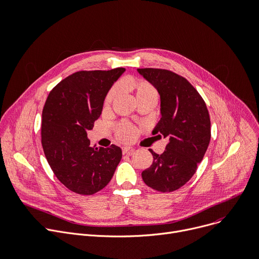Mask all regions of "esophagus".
<instances>
[{
    "instance_id": "esophagus-1",
    "label": "esophagus",
    "mask_w": 259,
    "mask_h": 259,
    "mask_svg": "<svg viewBox=\"0 0 259 259\" xmlns=\"http://www.w3.org/2000/svg\"><path fill=\"white\" fill-rule=\"evenodd\" d=\"M122 151H123V154H130L131 152H133V148H131V147H123Z\"/></svg>"
}]
</instances>
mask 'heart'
I'll return each instance as SVG.
<instances>
[{
  "mask_svg": "<svg viewBox=\"0 0 259 259\" xmlns=\"http://www.w3.org/2000/svg\"><path fill=\"white\" fill-rule=\"evenodd\" d=\"M130 89L134 93L135 98L139 103L143 102V101H148V100H152V101L156 102V100H157L158 93H157L156 89H155L154 86L148 81H145V80L134 81L130 84ZM117 94H118V88L117 86H113V88L108 92V94L105 98V101H104L105 108L110 107L111 103L116 98ZM134 134H135V129L128 124H122L117 128V136L123 141L132 140Z\"/></svg>",
  "mask_w": 259,
  "mask_h": 259,
  "instance_id": "heart-1",
  "label": "heart"
}]
</instances>
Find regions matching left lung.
Here are the masks:
<instances>
[{
	"label": "left lung",
	"instance_id": "obj_1",
	"mask_svg": "<svg viewBox=\"0 0 259 259\" xmlns=\"http://www.w3.org/2000/svg\"><path fill=\"white\" fill-rule=\"evenodd\" d=\"M157 90L161 118L153 133L168 139L161 155L142 173L155 191L168 193L183 186L196 173L210 142V118L202 97L185 78L159 68H137Z\"/></svg>",
	"mask_w": 259,
	"mask_h": 259
}]
</instances>
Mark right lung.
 <instances>
[{"label": "right lung", "instance_id": "obj_1", "mask_svg": "<svg viewBox=\"0 0 259 259\" xmlns=\"http://www.w3.org/2000/svg\"><path fill=\"white\" fill-rule=\"evenodd\" d=\"M126 70L77 72L52 90L42 110L41 144L58 180L72 192L94 195L111 180L122 150L96 148L88 131L94 128L112 85Z\"/></svg>", "mask_w": 259, "mask_h": 259}]
</instances>
